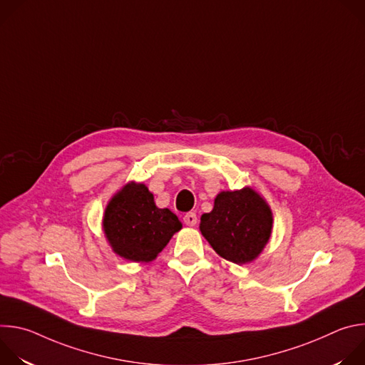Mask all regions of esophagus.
<instances>
[{
    "label": "esophagus",
    "instance_id": "34e87169",
    "mask_svg": "<svg viewBox=\"0 0 365 365\" xmlns=\"http://www.w3.org/2000/svg\"><path fill=\"white\" fill-rule=\"evenodd\" d=\"M183 222L187 225V227H195L196 222H197V217L195 212H189L183 217Z\"/></svg>",
    "mask_w": 365,
    "mask_h": 365
}]
</instances>
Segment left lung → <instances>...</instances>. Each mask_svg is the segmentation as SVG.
Here are the masks:
<instances>
[{
	"label": "left lung",
	"mask_w": 365,
	"mask_h": 365,
	"mask_svg": "<svg viewBox=\"0 0 365 365\" xmlns=\"http://www.w3.org/2000/svg\"><path fill=\"white\" fill-rule=\"evenodd\" d=\"M199 230L215 252L235 264H247L263 252L273 231V212L252 187L222 190Z\"/></svg>",
	"instance_id": "8db88e82"
}]
</instances>
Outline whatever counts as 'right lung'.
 Instances as JSON below:
<instances>
[{"mask_svg": "<svg viewBox=\"0 0 365 365\" xmlns=\"http://www.w3.org/2000/svg\"><path fill=\"white\" fill-rule=\"evenodd\" d=\"M182 222L168 207H158L144 183H125L107 203L102 231L121 258L148 263L162 252Z\"/></svg>", "mask_w": 365, "mask_h": 365, "instance_id": "1", "label": "right lung"}]
</instances>
